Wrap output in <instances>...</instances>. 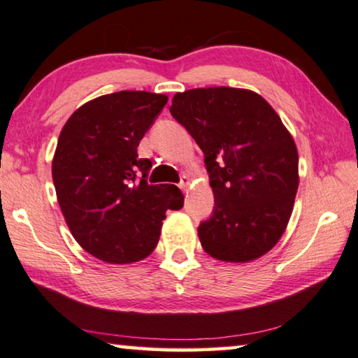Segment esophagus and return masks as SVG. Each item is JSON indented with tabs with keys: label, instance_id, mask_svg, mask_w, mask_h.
Segmentation results:
<instances>
[{
	"label": "esophagus",
	"instance_id": "esophagus-1",
	"mask_svg": "<svg viewBox=\"0 0 358 358\" xmlns=\"http://www.w3.org/2000/svg\"><path fill=\"white\" fill-rule=\"evenodd\" d=\"M179 187L182 192H189V187H190V178H187V176H184L182 179H180V184Z\"/></svg>",
	"mask_w": 358,
	"mask_h": 358
}]
</instances>
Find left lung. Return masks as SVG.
Instances as JSON below:
<instances>
[{
  "instance_id": "1",
  "label": "left lung",
  "mask_w": 358,
  "mask_h": 358,
  "mask_svg": "<svg viewBox=\"0 0 358 358\" xmlns=\"http://www.w3.org/2000/svg\"><path fill=\"white\" fill-rule=\"evenodd\" d=\"M171 115L205 155L215 195L199 239L221 262L257 260L276 245L291 220L299 187L295 142L258 93L208 87L176 93Z\"/></svg>"
}]
</instances>
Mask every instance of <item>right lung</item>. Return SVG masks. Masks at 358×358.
<instances>
[{
  "label": "right lung",
  "instance_id": "1",
  "mask_svg": "<svg viewBox=\"0 0 358 358\" xmlns=\"http://www.w3.org/2000/svg\"><path fill=\"white\" fill-rule=\"evenodd\" d=\"M166 103V95L141 90L101 95L72 113L59 134L51 164L58 203L74 239L98 260L147 258L166 211L182 208L176 185L147 184L152 162L137 153Z\"/></svg>",
  "mask_w": 358,
  "mask_h": 358
}]
</instances>
